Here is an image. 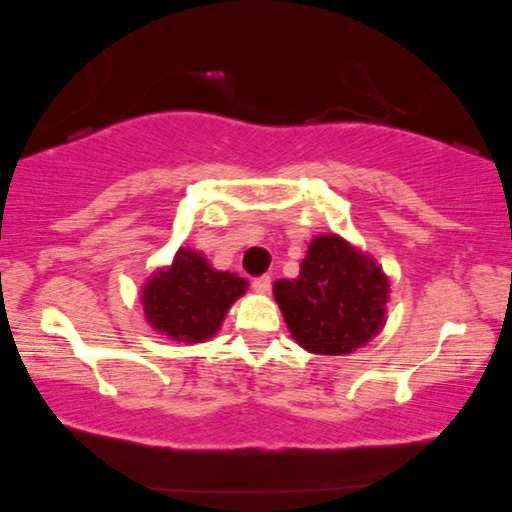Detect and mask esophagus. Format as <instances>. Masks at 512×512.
Segmentation results:
<instances>
[{"mask_svg": "<svg viewBox=\"0 0 512 512\" xmlns=\"http://www.w3.org/2000/svg\"><path fill=\"white\" fill-rule=\"evenodd\" d=\"M270 285H272V279L268 277V274H264V277H257V279L253 281V290H255L257 294H268V292H270Z\"/></svg>", "mask_w": 512, "mask_h": 512, "instance_id": "obj_1", "label": "esophagus"}]
</instances>
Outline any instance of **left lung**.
<instances>
[{"label": "left lung", "instance_id": "8db88e82", "mask_svg": "<svg viewBox=\"0 0 512 512\" xmlns=\"http://www.w3.org/2000/svg\"><path fill=\"white\" fill-rule=\"evenodd\" d=\"M274 300L294 342L313 355H350L385 326L389 279L378 261L337 233L309 242L298 279H279Z\"/></svg>", "mask_w": 512, "mask_h": 512}]
</instances>
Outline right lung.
Masks as SVG:
<instances>
[{
  "label": "right lung",
  "mask_w": 512,
  "mask_h": 512,
  "mask_svg": "<svg viewBox=\"0 0 512 512\" xmlns=\"http://www.w3.org/2000/svg\"><path fill=\"white\" fill-rule=\"evenodd\" d=\"M246 279L214 270L201 251L179 248L173 264L157 268L140 292L149 326L173 342L201 344L214 337Z\"/></svg>",
  "instance_id": "right-lung-1"
}]
</instances>
